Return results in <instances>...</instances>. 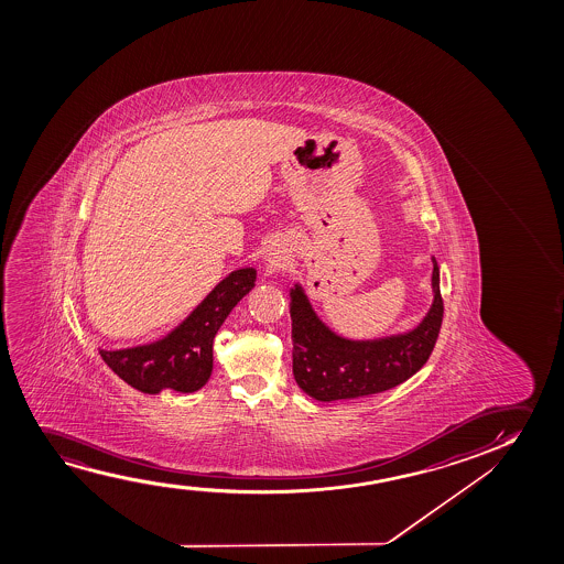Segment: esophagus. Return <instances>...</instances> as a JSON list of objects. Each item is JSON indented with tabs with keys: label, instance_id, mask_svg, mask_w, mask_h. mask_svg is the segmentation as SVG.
Wrapping results in <instances>:
<instances>
[{
	"label": "esophagus",
	"instance_id": "1",
	"mask_svg": "<svg viewBox=\"0 0 564 564\" xmlns=\"http://www.w3.org/2000/svg\"><path fill=\"white\" fill-rule=\"evenodd\" d=\"M270 262L271 263H275V265H278L279 262H281V258H279V256H270Z\"/></svg>",
	"mask_w": 564,
	"mask_h": 564
}]
</instances>
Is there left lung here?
Masks as SVG:
<instances>
[{
	"label": "left lung",
	"mask_w": 564,
	"mask_h": 564,
	"mask_svg": "<svg viewBox=\"0 0 564 564\" xmlns=\"http://www.w3.org/2000/svg\"><path fill=\"white\" fill-rule=\"evenodd\" d=\"M433 302L416 329L376 340H350L319 322L301 285L291 289L293 373L316 401L383 393L412 378L432 356L443 322L440 265L433 258Z\"/></svg>",
	"instance_id": "8db88e82"
}]
</instances>
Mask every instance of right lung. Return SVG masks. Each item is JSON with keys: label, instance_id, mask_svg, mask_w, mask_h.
I'll return each instance as SVG.
<instances>
[{"label": "right lung", "instance_id": "right-lung-1", "mask_svg": "<svg viewBox=\"0 0 564 564\" xmlns=\"http://www.w3.org/2000/svg\"><path fill=\"white\" fill-rule=\"evenodd\" d=\"M254 281L252 268L232 271L167 337L142 347L100 350L101 360L142 393L198 391L212 376L216 333Z\"/></svg>", "mask_w": 564, "mask_h": 564}]
</instances>
